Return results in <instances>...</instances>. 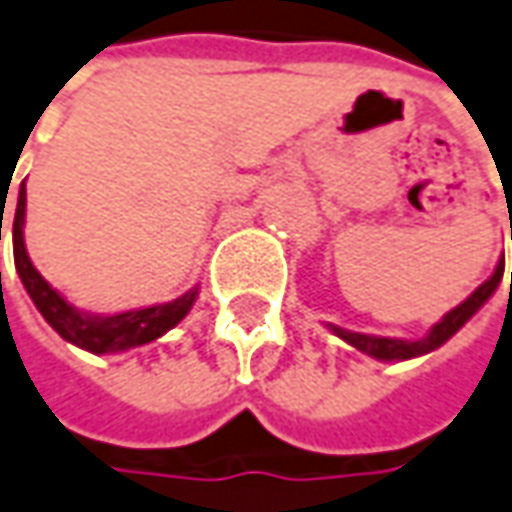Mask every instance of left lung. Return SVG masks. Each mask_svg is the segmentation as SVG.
<instances>
[{"instance_id": "obj_1", "label": "left lung", "mask_w": 512, "mask_h": 512, "mask_svg": "<svg viewBox=\"0 0 512 512\" xmlns=\"http://www.w3.org/2000/svg\"><path fill=\"white\" fill-rule=\"evenodd\" d=\"M510 238H512V229H510ZM502 274H504V255L499 260V266L496 271L490 274L485 283L476 288L474 294L468 297L465 302H460L454 311H448L434 328L423 336V339H417V342H406V339H389V336H370V333H353V330H344L336 328V325H330V330L344 339L347 344H353L356 350L361 353H367V356L378 358V361H406V358H415V356H426L431 350H437L440 344H446L457 330L471 319V316L485 305V302L493 297V291L499 288L502 283ZM510 291H512V274H510Z\"/></svg>"}]
</instances>
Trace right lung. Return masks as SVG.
Masks as SVG:
<instances>
[{"mask_svg":"<svg viewBox=\"0 0 512 512\" xmlns=\"http://www.w3.org/2000/svg\"><path fill=\"white\" fill-rule=\"evenodd\" d=\"M24 207H27V187H19V204L13 215V260L16 271L22 277V285L27 288L30 300L36 302L41 316L52 325V330L66 339V342L78 344L89 353H120L131 350L139 344H148L159 339L162 333H168L173 325H179L187 311L193 308L198 297V285L182 294L179 300L151 305V308H139V311H125L114 316H97L83 314L52 288L38 269L30 263V255L24 249ZM0 232H2V215H0Z\"/></svg>","mask_w":512,"mask_h":512,"instance_id":"1","label":"right lung"}]
</instances>
